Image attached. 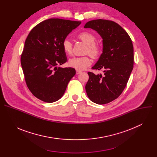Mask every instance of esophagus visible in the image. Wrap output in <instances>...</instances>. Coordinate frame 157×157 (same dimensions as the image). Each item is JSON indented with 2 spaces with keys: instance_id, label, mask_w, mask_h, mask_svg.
<instances>
[{
  "instance_id": "obj_1",
  "label": "esophagus",
  "mask_w": 157,
  "mask_h": 157,
  "mask_svg": "<svg viewBox=\"0 0 157 157\" xmlns=\"http://www.w3.org/2000/svg\"><path fill=\"white\" fill-rule=\"evenodd\" d=\"M82 73V71H79V70H77L76 71V74L77 75H79V74H81Z\"/></svg>"
}]
</instances>
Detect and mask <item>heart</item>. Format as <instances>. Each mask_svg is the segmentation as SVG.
Masks as SVG:
<instances>
[{"mask_svg": "<svg viewBox=\"0 0 157 157\" xmlns=\"http://www.w3.org/2000/svg\"><path fill=\"white\" fill-rule=\"evenodd\" d=\"M78 38L87 44L86 52L89 53L93 58H97L99 56L101 50L98 44L95 43V36L87 32H83L78 35ZM63 48L64 52L68 55L72 53V44L68 39H65L63 41ZM92 63V60L89 56H84L81 57H73L69 60L70 66L77 70H84Z\"/></svg>", "mask_w": 157, "mask_h": 157, "instance_id": "obj_1", "label": "heart"}]
</instances>
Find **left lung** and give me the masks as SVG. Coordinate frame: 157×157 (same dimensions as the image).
Returning <instances> with one entry per match:
<instances>
[{"label": "left lung", "mask_w": 157, "mask_h": 157, "mask_svg": "<svg viewBox=\"0 0 157 157\" xmlns=\"http://www.w3.org/2000/svg\"><path fill=\"white\" fill-rule=\"evenodd\" d=\"M85 29L96 30L102 38V53L93 67L104 75L88 72L86 85L88 98L98 104L117 99L125 89L133 67V47L126 31L116 22L103 19L89 21Z\"/></svg>", "instance_id": "obj_1"}]
</instances>
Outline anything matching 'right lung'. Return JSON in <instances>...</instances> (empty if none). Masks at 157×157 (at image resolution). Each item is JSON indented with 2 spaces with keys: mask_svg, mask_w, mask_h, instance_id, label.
<instances>
[{
  "mask_svg": "<svg viewBox=\"0 0 157 157\" xmlns=\"http://www.w3.org/2000/svg\"><path fill=\"white\" fill-rule=\"evenodd\" d=\"M81 23L50 18L40 22L29 33L21 55V65L27 86L36 98L51 103L63 96L76 70L57 67L67 61L62 44Z\"/></svg>",
  "mask_w": 157,
  "mask_h": 157,
  "instance_id": "add662e5",
  "label": "right lung"
}]
</instances>
